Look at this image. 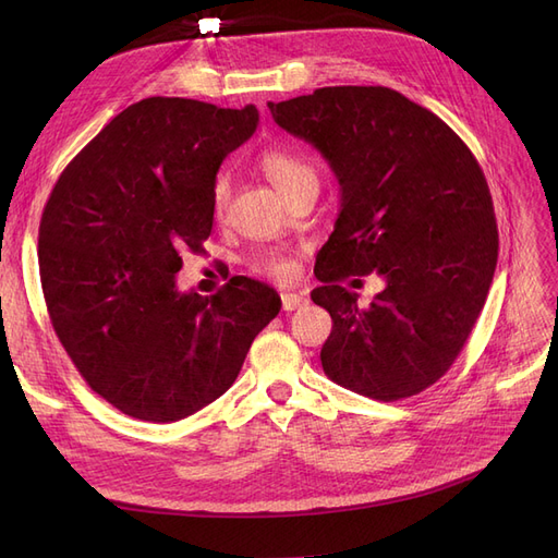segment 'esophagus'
Instances as JSON below:
<instances>
[{
  "label": "esophagus",
  "instance_id": "obj_1",
  "mask_svg": "<svg viewBox=\"0 0 558 558\" xmlns=\"http://www.w3.org/2000/svg\"><path fill=\"white\" fill-rule=\"evenodd\" d=\"M310 298L307 293H281V307L283 312H295L302 305H307Z\"/></svg>",
  "mask_w": 558,
  "mask_h": 558
}]
</instances>
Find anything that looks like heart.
Segmentation results:
<instances>
[{
    "label": "heart",
    "instance_id": "obj_1",
    "mask_svg": "<svg viewBox=\"0 0 558 558\" xmlns=\"http://www.w3.org/2000/svg\"><path fill=\"white\" fill-rule=\"evenodd\" d=\"M258 167L269 183L286 197L291 199L295 193L316 189L318 177L312 160H307L298 150L289 146H267L258 156ZM232 197V177L228 172H218L211 183V216L216 221H223ZM265 275L279 281H289L295 277V263L283 256H267L260 260Z\"/></svg>",
    "mask_w": 558,
    "mask_h": 558
}]
</instances>
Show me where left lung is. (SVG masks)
<instances>
[{
  "instance_id": "left-lung-1",
  "label": "left lung",
  "mask_w": 558,
  "mask_h": 558,
  "mask_svg": "<svg viewBox=\"0 0 558 558\" xmlns=\"http://www.w3.org/2000/svg\"><path fill=\"white\" fill-rule=\"evenodd\" d=\"M275 123L310 142L340 181L335 230L312 291L332 330L320 365L353 393L393 402L453 365L498 260L494 202L480 162L442 118L384 86H332L269 102ZM385 277L369 308L339 281Z\"/></svg>"
}]
</instances>
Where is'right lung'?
Wrapping results in <instances>:
<instances>
[{
  "instance_id": "right-lung-1",
  "label": "right lung",
  "mask_w": 558,
  "mask_h": 558,
  "mask_svg": "<svg viewBox=\"0 0 558 558\" xmlns=\"http://www.w3.org/2000/svg\"><path fill=\"white\" fill-rule=\"evenodd\" d=\"M258 125V109L185 97L130 105L64 167L39 223L50 324L97 396L170 424L223 396L281 300L232 277L179 293L181 253H207L211 183Z\"/></svg>"
}]
</instances>
